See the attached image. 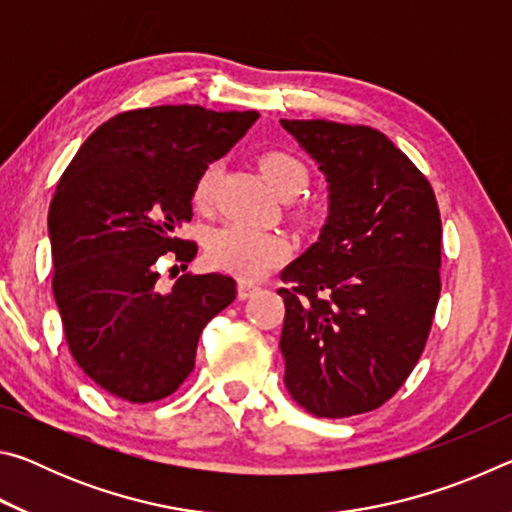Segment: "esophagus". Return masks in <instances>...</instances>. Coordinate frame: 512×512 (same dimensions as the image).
Wrapping results in <instances>:
<instances>
[{
    "label": "esophagus",
    "instance_id": "esophagus-1",
    "mask_svg": "<svg viewBox=\"0 0 512 512\" xmlns=\"http://www.w3.org/2000/svg\"><path fill=\"white\" fill-rule=\"evenodd\" d=\"M257 291H259L257 284H253V282H239V298H241V300L255 296Z\"/></svg>",
    "mask_w": 512,
    "mask_h": 512
}]
</instances>
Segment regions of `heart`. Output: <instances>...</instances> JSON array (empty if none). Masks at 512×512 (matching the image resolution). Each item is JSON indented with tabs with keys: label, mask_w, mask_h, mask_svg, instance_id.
I'll return each mask as SVG.
<instances>
[{
	"label": "heart",
	"mask_w": 512,
	"mask_h": 512,
	"mask_svg": "<svg viewBox=\"0 0 512 512\" xmlns=\"http://www.w3.org/2000/svg\"><path fill=\"white\" fill-rule=\"evenodd\" d=\"M259 171L282 198H291L305 189L309 169L289 151H266L259 155ZM219 167L205 164L194 180L192 201L198 210L212 205ZM291 253V241L282 232L246 228V225H223L205 239V257L210 266L232 273L241 280H257L271 268L280 266Z\"/></svg>",
	"instance_id": "obj_1"
}]
</instances>
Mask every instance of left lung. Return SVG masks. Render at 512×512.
Here are the masks:
<instances>
[{
    "label": "left lung",
    "instance_id": "left-lung-1",
    "mask_svg": "<svg viewBox=\"0 0 512 512\" xmlns=\"http://www.w3.org/2000/svg\"><path fill=\"white\" fill-rule=\"evenodd\" d=\"M329 183L320 239L280 273L284 384L318 418L379 409L427 345L440 210L424 173L370 126L282 119Z\"/></svg>",
    "mask_w": 512,
    "mask_h": 512
}]
</instances>
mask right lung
Instances as JSON below:
<instances>
[{
    "mask_svg": "<svg viewBox=\"0 0 512 512\" xmlns=\"http://www.w3.org/2000/svg\"><path fill=\"white\" fill-rule=\"evenodd\" d=\"M255 110L155 106L119 112L67 164L49 205L51 289L74 361L131 404L176 393L194 370L203 327L237 298L228 275L183 273L158 287L160 264L196 257L178 237L192 187L257 121Z\"/></svg>",
    "mask_w": 512,
    "mask_h": 512,
    "instance_id": "obj_1",
    "label": "right lung"
}]
</instances>
